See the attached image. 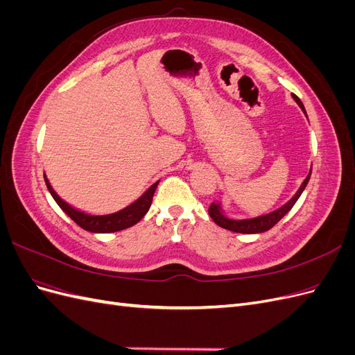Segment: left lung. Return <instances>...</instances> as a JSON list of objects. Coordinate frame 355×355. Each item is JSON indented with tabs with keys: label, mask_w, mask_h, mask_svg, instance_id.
I'll use <instances>...</instances> for the list:
<instances>
[{
	"label": "left lung",
	"mask_w": 355,
	"mask_h": 355,
	"mask_svg": "<svg viewBox=\"0 0 355 355\" xmlns=\"http://www.w3.org/2000/svg\"><path fill=\"white\" fill-rule=\"evenodd\" d=\"M293 99L296 101V103L300 106V110H302L305 112V108H304V103L300 102V99L297 98L296 94H293ZM306 115V112H305ZM311 170H313V167H311ZM311 170L308 176L305 178V180L302 182V185H300V188L297 189L296 194L292 197V200H288L284 206H282L280 209H277L271 213L268 214H262V216H257V218H252V219H241V220H235V219H230L225 216V214L222 213L219 204H214L211 202L210 207H209V214L210 218L214 220V223L219 225V227L228 230V231H232V232H241V234H261V232H265L268 230H271L274 225L280 220L282 218H284L286 214L292 210V207L295 206V202L297 201V198L300 197V194H302L308 180L311 178Z\"/></svg>",
	"instance_id": "obj_1"
}]
</instances>
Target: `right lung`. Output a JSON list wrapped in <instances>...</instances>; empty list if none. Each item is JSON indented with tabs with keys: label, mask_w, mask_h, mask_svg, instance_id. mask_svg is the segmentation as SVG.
Returning a JSON list of instances; mask_svg holds the SVG:
<instances>
[{
	"label": "right lung",
	"mask_w": 355,
	"mask_h": 355,
	"mask_svg": "<svg viewBox=\"0 0 355 355\" xmlns=\"http://www.w3.org/2000/svg\"><path fill=\"white\" fill-rule=\"evenodd\" d=\"M44 180H46V185L50 191L51 197L55 198V201L59 204V207L65 211L68 216L78 225V227H81L83 230L89 231V232H116V231L133 227V225H136L145 216L149 207H151L154 192L158 185V182H155V184L149 188L141 198L136 200L133 204H130V206L120 210V211L112 213V214H103V216H93V214L83 213L77 209L71 207L68 202L63 201L56 194L55 189L51 188L50 182L47 180L46 176H44Z\"/></svg>",
	"instance_id": "right-lung-1"
}]
</instances>
